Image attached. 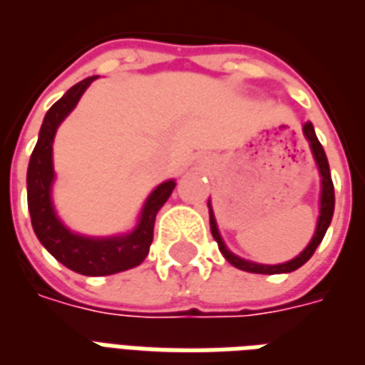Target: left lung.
<instances>
[{"label":"left lung","instance_id":"left-lung-1","mask_svg":"<svg viewBox=\"0 0 365 365\" xmlns=\"http://www.w3.org/2000/svg\"><path fill=\"white\" fill-rule=\"evenodd\" d=\"M302 133L306 136V140L309 142V150L314 153V160H316L317 171H319V177H322V196H319V217H317L316 232L309 240V245L304 248L297 257H292L284 264H275V265H265V264H256V262H250V259H245V257L232 254L227 246H225L223 238L219 235L217 221H215V215H213L212 204L207 200V207H210V229H212V235L215 238V242L219 246V252L223 254L225 259L231 265H235L237 269L248 271V273H262V275H277V273H290V271H297L298 267H302L309 257L314 256V252L319 246V242L325 237L329 225H331V219H333V212H335V188H333V180H331V171H329V161L327 155H325V150L319 144L316 136V130H314V125L312 123H304Z\"/></svg>","mask_w":365,"mask_h":365}]
</instances>
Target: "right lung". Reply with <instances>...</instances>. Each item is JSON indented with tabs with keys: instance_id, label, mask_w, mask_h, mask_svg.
<instances>
[{
	"instance_id": "right-lung-1",
	"label": "right lung",
	"mask_w": 365,
	"mask_h": 365,
	"mask_svg": "<svg viewBox=\"0 0 365 365\" xmlns=\"http://www.w3.org/2000/svg\"><path fill=\"white\" fill-rule=\"evenodd\" d=\"M98 76H88L65 92L43 117L34 152L30 155L26 171V198L32 229L46 250L71 271L81 275L101 277L133 269L146 259L153 240L155 215L171 196L175 179H169L153 188L142 205L138 223L130 232L113 237H86L71 231L53 207L51 188L56 180L53 171V138L59 125L67 117L81 96Z\"/></svg>"
}]
</instances>
